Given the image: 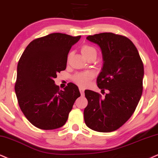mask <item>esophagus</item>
<instances>
[{
  "label": "esophagus",
  "instance_id": "34e87169",
  "mask_svg": "<svg viewBox=\"0 0 158 158\" xmlns=\"http://www.w3.org/2000/svg\"><path fill=\"white\" fill-rule=\"evenodd\" d=\"M79 91H80V92H81V95L84 94V89H83V88H79Z\"/></svg>",
  "mask_w": 158,
  "mask_h": 158
}]
</instances>
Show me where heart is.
I'll list each match as a JSON object with an SVG mask.
<instances>
[{"mask_svg":"<svg viewBox=\"0 0 158 158\" xmlns=\"http://www.w3.org/2000/svg\"><path fill=\"white\" fill-rule=\"evenodd\" d=\"M81 51L85 58H88L90 56H97V50L94 47L89 45V44H84L81 47ZM70 56H71V53H69L67 57L68 60L69 59ZM93 77H94V75L91 73H81L76 74L74 76L73 81L80 86L85 87L89 84L91 80L93 78Z\"/></svg>","mask_w":158,"mask_h":158,"instance_id":"b5f03b06","label":"heart"}]
</instances>
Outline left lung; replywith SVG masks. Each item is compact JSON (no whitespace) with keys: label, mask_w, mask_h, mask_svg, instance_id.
I'll return each instance as SVG.
<instances>
[{"label":"left lung","mask_w":158,"mask_h":158,"mask_svg":"<svg viewBox=\"0 0 158 158\" xmlns=\"http://www.w3.org/2000/svg\"><path fill=\"white\" fill-rule=\"evenodd\" d=\"M86 39L102 50L104 62L97 83L108 94L102 97L95 91H85L88 100L83 112L85 123L97 132L114 131L131 117L139 104L143 91V62L137 48L126 36L101 33Z\"/></svg>","instance_id":"8db88e82"}]
</instances>
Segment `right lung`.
I'll return each mask as SVG.
<instances>
[{
  "mask_svg": "<svg viewBox=\"0 0 158 158\" xmlns=\"http://www.w3.org/2000/svg\"><path fill=\"white\" fill-rule=\"evenodd\" d=\"M81 36L53 33L33 40L17 64L15 90L21 110L42 130L61 127L67 122L78 87L69 83L64 91L55 84L57 73L65 70L67 55Z\"/></svg>",
  "mask_w": 158,
  "mask_h": 158,
  "instance_id": "add662e5",
  "label": "right lung"
}]
</instances>
